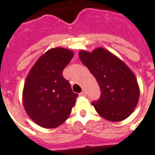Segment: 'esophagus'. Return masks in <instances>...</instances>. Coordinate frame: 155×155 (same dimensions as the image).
Segmentation results:
<instances>
[{
    "label": "esophagus",
    "mask_w": 155,
    "mask_h": 155,
    "mask_svg": "<svg viewBox=\"0 0 155 155\" xmlns=\"http://www.w3.org/2000/svg\"><path fill=\"white\" fill-rule=\"evenodd\" d=\"M80 95L82 96V97H86V95H87V94H86V91H82L80 93Z\"/></svg>",
    "instance_id": "obj_1"
}]
</instances>
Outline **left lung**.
<instances>
[{
  "label": "left lung",
  "mask_w": 155,
  "mask_h": 155,
  "mask_svg": "<svg viewBox=\"0 0 155 155\" xmlns=\"http://www.w3.org/2000/svg\"><path fill=\"white\" fill-rule=\"evenodd\" d=\"M79 57L100 86V98L91 103L96 111L113 122L130 116L137 104L140 91L135 75L127 65L102 47L91 52L80 51Z\"/></svg>",
  "instance_id": "8db88e82"
}]
</instances>
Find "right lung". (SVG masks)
I'll return each instance as SVG.
<instances>
[{
  "mask_svg": "<svg viewBox=\"0 0 155 155\" xmlns=\"http://www.w3.org/2000/svg\"><path fill=\"white\" fill-rule=\"evenodd\" d=\"M74 52L56 47L44 53L30 69L23 91L25 111L34 122L44 128L62 125L71 113L77 94L63 76Z\"/></svg>",
  "mask_w": 155,
  "mask_h": 155,
  "instance_id": "obj_1",
  "label": "right lung"
}]
</instances>
